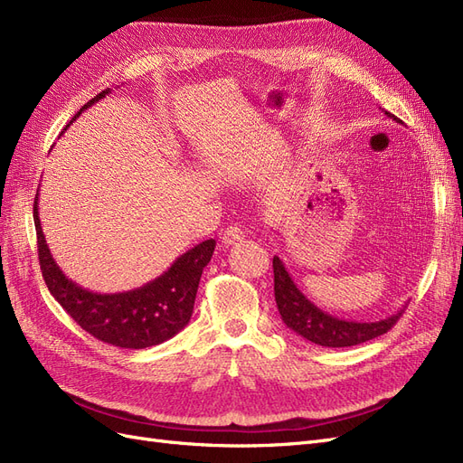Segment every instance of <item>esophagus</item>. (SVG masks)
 Returning a JSON list of instances; mask_svg holds the SVG:
<instances>
[{
  "instance_id": "34e87169",
  "label": "esophagus",
  "mask_w": 463,
  "mask_h": 463,
  "mask_svg": "<svg viewBox=\"0 0 463 463\" xmlns=\"http://www.w3.org/2000/svg\"><path fill=\"white\" fill-rule=\"evenodd\" d=\"M243 240H245V232H243L241 226H237V223H233V226H228L222 233V243L223 245H237V243H241Z\"/></svg>"
}]
</instances>
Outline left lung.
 <instances>
[{
    "instance_id": "8db88e82",
    "label": "left lung",
    "mask_w": 463,
    "mask_h": 463,
    "mask_svg": "<svg viewBox=\"0 0 463 463\" xmlns=\"http://www.w3.org/2000/svg\"><path fill=\"white\" fill-rule=\"evenodd\" d=\"M386 116L402 123L396 116L386 111ZM274 266V298L276 305L286 326L291 328L301 338L309 340L313 344L325 345V347H349L363 342H369L378 335L386 334L392 326L396 325L402 317L403 309L396 315H390L383 320L374 322H357V320H344L338 317H332L325 313L315 303L303 296L301 289L293 282L289 272L286 270L284 262L278 257L272 259Z\"/></svg>"
}]
</instances>
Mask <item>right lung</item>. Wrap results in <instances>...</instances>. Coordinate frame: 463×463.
Segmentation results:
<instances>
[{
	"mask_svg": "<svg viewBox=\"0 0 463 463\" xmlns=\"http://www.w3.org/2000/svg\"><path fill=\"white\" fill-rule=\"evenodd\" d=\"M109 92L106 89L94 96L77 111L73 121ZM34 226L40 270L55 301L94 338L125 349L158 345L187 326L203 269L213 259L216 247L214 240L194 245L187 253L177 257L162 276L137 289L94 293L69 279L53 260L38 216V194L34 199Z\"/></svg>",
	"mask_w": 463,
	"mask_h": 463,
	"instance_id": "1",
	"label": "right lung"
}]
</instances>
